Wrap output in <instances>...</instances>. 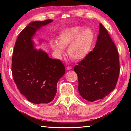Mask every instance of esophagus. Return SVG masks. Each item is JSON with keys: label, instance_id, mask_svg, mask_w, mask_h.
<instances>
[{"label": "esophagus", "instance_id": "1", "mask_svg": "<svg viewBox=\"0 0 131 131\" xmlns=\"http://www.w3.org/2000/svg\"><path fill=\"white\" fill-rule=\"evenodd\" d=\"M72 67L71 66H67V67H66V69L70 70V69H72Z\"/></svg>", "mask_w": 131, "mask_h": 131}]
</instances>
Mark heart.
Wrapping results in <instances>:
<instances>
[{
    "label": "heart",
    "instance_id": "heart-1",
    "mask_svg": "<svg viewBox=\"0 0 131 131\" xmlns=\"http://www.w3.org/2000/svg\"><path fill=\"white\" fill-rule=\"evenodd\" d=\"M58 43L51 42V47L58 55L63 54V48L68 47V54L74 60H81L87 56L91 50L95 35L90 28L80 26L67 28L59 34Z\"/></svg>",
    "mask_w": 131,
    "mask_h": 131
}]
</instances>
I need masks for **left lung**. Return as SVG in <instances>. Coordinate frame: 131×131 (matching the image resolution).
I'll return each mask as SVG.
<instances>
[{"label": "left lung", "mask_w": 131, "mask_h": 131, "mask_svg": "<svg viewBox=\"0 0 131 131\" xmlns=\"http://www.w3.org/2000/svg\"><path fill=\"white\" fill-rule=\"evenodd\" d=\"M119 70L116 46L100 23L94 50L74 67L78 77L80 95L90 102L104 98L116 87Z\"/></svg>", "instance_id": "1"}]
</instances>
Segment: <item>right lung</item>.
Instances as JSON below:
<instances>
[{"label":"right lung","instance_id":"add662e5","mask_svg":"<svg viewBox=\"0 0 131 131\" xmlns=\"http://www.w3.org/2000/svg\"><path fill=\"white\" fill-rule=\"evenodd\" d=\"M52 21L29 24L17 37L12 59V75L17 88L29 101L38 105L54 99L58 81L65 73L61 61L35 49L32 40L37 30Z\"/></svg>","mask_w":131,"mask_h":131}]
</instances>
